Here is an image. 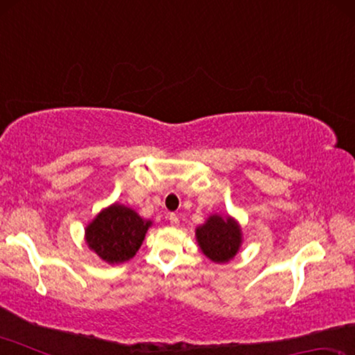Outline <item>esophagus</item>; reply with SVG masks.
Instances as JSON below:
<instances>
[{
  "label": "esophagus",
  "instance_id": "1",
  "mask_svg": "<svg viewBox=\"0 0 355 355\" xmlns=\"http://www.w3.org/2000/svg\"><path fill=\"white\" fill-rule=\"evenodd\" d=\"M169 220H171V224H172L173 227H177V225L180 224V220H178V216H177V214H173V213L169 216Z\"/></svg>",
  "mask_w": 355,
  "mask_h": 355
}]
</instances>
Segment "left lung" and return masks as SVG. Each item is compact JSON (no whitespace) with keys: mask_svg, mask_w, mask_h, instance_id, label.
<instances>
[{"mask_svg":"<svg viewBox=\"0 0 355 355\" xmlns=\"http://www.w3.org/2000/svg\"><path fill=\"white\" fill-rule=\"evenodd\" d=\"M196 235L203 254L216 263L232 260L241 244V230L236 222L220 216H211L207 224L197 228Z\"/></svg>","mask_w":355,"mask_h":355,"instance_id":"left-lung-1","label":"left lung"}]
</instances>
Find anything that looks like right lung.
I'll use <instances>...</instances> for the list:
<instances>
[{
	"mask_svg": "<svg viewBox=\"0 0 355 355\" xmlns=\"http://www.w3.org/2000/svg\"><path fill=\"white\" fill-rule=\"evenodd\" d=\"M152 222L144 220L131 208L112 205L101 211L86 228L89 248L107 263H123L141 248Z\"/></svg>",
	"mask_w": 355,
	"mask_h": 355,
	"instance_id": "1",
	"label": "right lung"
}]
</instances>
